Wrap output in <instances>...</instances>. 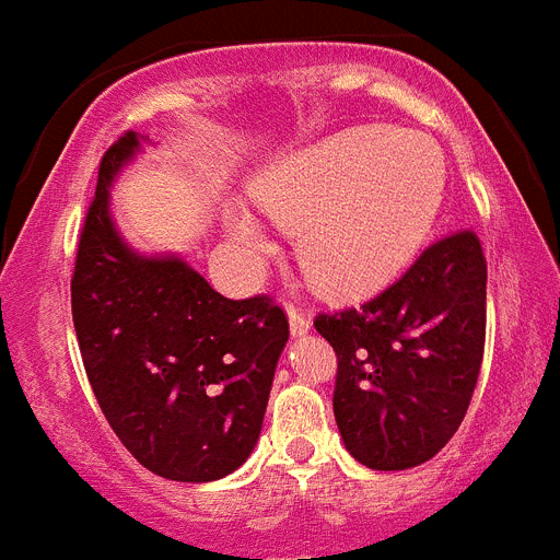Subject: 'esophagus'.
Instances as JSON below:
<instances>
[{
  "mask_svg": "<svg viewBox=\"0 0 560 560\" xmlns=\"http://www.w3.org/2000/svg\"><path fill=\"white\" fill-rule=\"evenodd\" d=\"M285 311H289V328H291V336L308 334V330H311V316L305 314V311L300 308V305H294V303L285 305Z\"/></svg>",
  "mask_w": 560,
  "mask_h": 560,
  "instance_id": "esophagus-1",
  "label": "esophagus"
}]
</instances>
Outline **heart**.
Segmentation results:
<instances>
[{"label": "heart", "instance_id": "heart-1", "mask_svg": "<svg viewBox=\"0 0 560 560\" xmlns=\"http://www.w3.org/2000/svg\"><path fill=\"white\" fill-rule=\"evenodd\" d=\"M443 148L415 131L359 128L300 151L255 185V201L296 235L316 289L359 296L389 283L423 246L446 192ZM226 232L246 255H269L260 224L230 210Z\"/></svg>", "mask_w": 560, "mask_h": 560}]
</instances>
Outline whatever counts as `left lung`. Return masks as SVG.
I'll return each mask as SVG.
<instances>
[{"mask_svg": "<svg viewBox=\"0 0 560 560\" xmlns=\"http://www.w3.org/2000/svg\"><path fill=\"white\" fill-rule=\"evenodd\" d=\"M485 283L477 232L459 230L364 305L316 316L336 350V427L361 465L404 471L454 438L485 353Z\"/></svg>", "mask_w": 560, "mask_h": 560, "instance_id": "8db88e82", "label": "left lung"}]
</instances>
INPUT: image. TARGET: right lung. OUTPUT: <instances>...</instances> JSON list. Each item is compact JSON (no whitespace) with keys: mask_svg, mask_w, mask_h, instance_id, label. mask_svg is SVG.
<instances>
[{"mask_svg":"<svg viewBox=\"0 0 560 560\" xmlns=\"http://www.w3.org/2000/svg\"><path fill=\"white\" fill-rule=\"evenodd\" d=\"M140 151L101 160L72 271V323L108 427L148 471L212 482L244 465L269 404L289 319L266 294L226 300L182 257H145L108 215V187Z\"/></svg>","mask_w":560,"mask_h":560,"instance_id":"obj_1","label":"right lung"}]
</instances>
